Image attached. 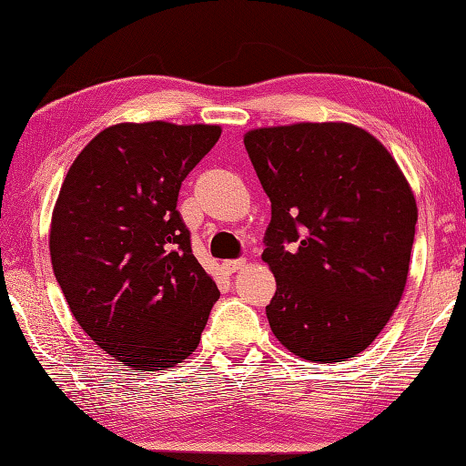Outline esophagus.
Returning <instances> with one entry per match:
<instances>
[{"label": "esophagus", "instance_id": "1", "mask_svg": "<svg viewBox=\"0 0 466 466\" xmlns=\"http://www.w3.org/2000/svg\"><path fill=\"white\" fill-rule=\"evenodd\" d=\"M242 267H246V258H234V260H226L224 262V268L228 272H236V270H240Z\"/></svg>", "mask_w": 466, "mask_h": 466}]
</instances>
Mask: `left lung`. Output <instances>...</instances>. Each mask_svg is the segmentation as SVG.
<instances>
[{"instance_id":"left-lung-1","label":"left lung","mask_w":466,"mask_h":466,"mask_svg":"<svg viewBox=\"0 0 466 466\" xmlns=\"http://www.w3.org/2000/svg\"><path fill=\"white\" fill-rule=\"evenodd\" d=\"M244 147L270 199L262 260L277 279L272 333L307 361L355 358L406 287L418 209L404 173L348 123L254 129Z\"/></svg>"}]
</instances>
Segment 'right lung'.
<instances>
[{
  "instance_id": "obj_1",
  "label": "right lung",
  "mask_w": 466,
  "mask_h": 466,
  "mask_svg": "<svg viewBox=\"0 0 466 466\" xmlns=\"http://www.w3.org/2000/svg\"><path fill=\"white\" fill-rule=\"evenodd\" d=\"M216 125L121 123L66 173L50 228L54 277L78 325L125 366L157 371L198 348L218 299L177 212Z\"/></svg>"
}]
</instances>
